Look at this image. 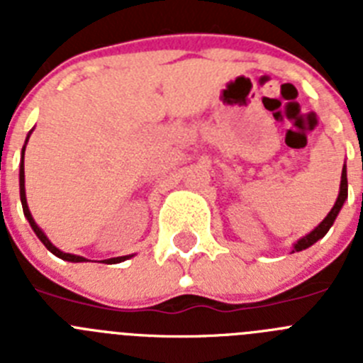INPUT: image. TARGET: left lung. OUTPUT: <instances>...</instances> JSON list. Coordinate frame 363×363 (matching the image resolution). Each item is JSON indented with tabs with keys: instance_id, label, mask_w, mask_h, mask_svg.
<instances>
[{
	"instance_id": "obj_1",
	"label": "left lung",
	"mask_w": 363,
	"mask_h": 363,
	"mask_svg": "<svg viewBox=\"0 0 363 363\" xmlns=\"http://www.w3.org/2000/svg\"><path fill=\"white\" fill-rule=\"evenodd\" d=\"M345 200H347V171H345V165L344 169H342V182H340V192H338V198H336L335 205H333V209L329 211V214H327L325 218H323L322 221H320L318 225L314 227L313 230H311L309 234H306L303 238L298 240L296 243H294L293 247V252L294 251H303V249H307V247H311L313 243L318 242L320 238H323L327 234V230L331 229V225L335 223L336 216H338L340 209L344 207Z\"/></svg>"
}]
</instances>
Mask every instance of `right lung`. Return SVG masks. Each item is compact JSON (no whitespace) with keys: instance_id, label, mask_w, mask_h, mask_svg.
<instances>
[{"instance_id":"1","label":"right lung","mask_w":363,"mask_h":363,"mask_svg":"<svg viewBox=\"0 0 363 363\" xmlns=\"http://www.w3.org/2000/svg\"><path fill=\"white\" fill-rule=\"evenodd\" d=\"M30 134H32V130H30V133H28L27 140H25V145H23V149H21V163H19V198H21V205H23L25 218H27V220H28V223H30L32 230L36 233L38 238L41 240V243H43V245L47 247V249H49V251L52 252V255H56L57 258L65 259V262H74V264H78V262H85L86 258H83V256L69 255V252L60 251V249H57L56 245H52V242H50V240L47 238V236H45V233L40 229V227H38V223H36V221H34V218H32L30 211H28L27 196H25V147H27V142H28V138H30ZM133 256L134 255L118 256V258H108V259H105V264H120V262H125V259L133 258Z\"/></svg>"}]
</instances>
